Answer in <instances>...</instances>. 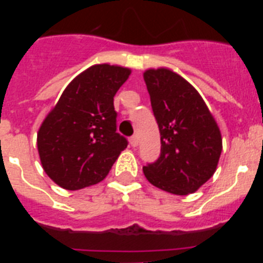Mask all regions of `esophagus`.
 Returning a JSON list of instances; mask_svg holds the SVG:
<instances>
[{"label": "esophagus", "mask_w": 263, "mask_h": 263, "mask_svg": "<svg viewBox=\"0 0 263 263\" xmlns=\"http://www.w3.org/2000/svg\"><path fill=\"white\" fill-rule=\"evenodd\" d=\"M130 145L133 146V147L138 146V137H137V136L132 137V138H130Z\"/></svg>", "instance_id": "esophagus-1"}]
</instances>
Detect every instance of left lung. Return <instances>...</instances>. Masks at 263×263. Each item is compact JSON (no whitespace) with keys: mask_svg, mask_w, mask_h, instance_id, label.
Masks as SVG:
<instances>
[{"mask_svg":"<svg viewBox=\"0 0 263 263\" xmlns=\"http://www.w3.org/2000/svg\"><path fill=\"white\" fill-rule=\"evenodd\" d=\"M143 79L160 132L159 158L143 174L162 191L194 194L217 168L221 132L203 97L179 73L148 68Z\"/></svg>","mask_w":263,"mask_h":263,"instance_id":"obj_1","label":"left lung"}]
</instances>
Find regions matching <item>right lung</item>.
Masks as SVG:
<instances>
[{
  "label": "right lung",
  "mask_w": 263,
  "mask_h": 263,
  "mask_svg": "<svg viewBox=\"0 0 263 263\" xmlns=\"http://www.w3.org/2000/svg\"><path fill=\"white\" fill-rule=\"evenodd\" d=\"M132 69L95 64L63 90L36 136L45 173L59 187L76 191L100 183L127 146L116 132L113 97Z\"/></svg>",
  "instance_id": "1"
}]
</instances>
